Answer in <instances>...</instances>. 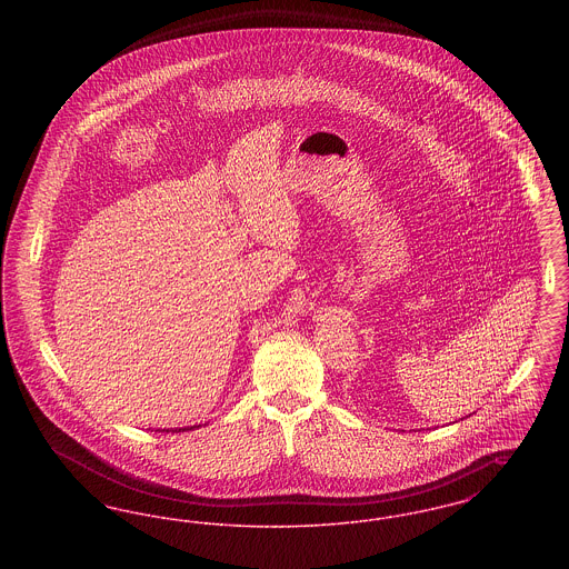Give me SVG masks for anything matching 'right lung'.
Instances as JSON below:
<instances>
[{"label": "right lung", "instance_id": "obj_1", "mask_svg": "<svg viewBox=\"0 0 569 569\" xmlns=\"http://www.w3.org/2000/svg\"><path fill=\"white\" fill-rule=\"evenodd\" d=\"M179 431H186V429H179ZM188 431H190V429H188Z\"/></svg>", "mask_w": 569, "mask_h": 569}]
</instances>
